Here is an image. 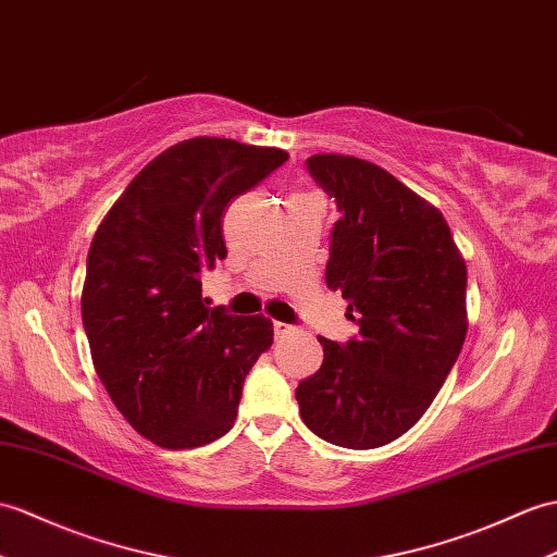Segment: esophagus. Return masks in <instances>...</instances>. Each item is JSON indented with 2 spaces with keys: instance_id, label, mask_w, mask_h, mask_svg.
Segmentation results:
<instances>
[{
  "instance_id": "34e87169",
  "label": "esophagus",
  "mask_w": 557,
  "mask_h": 557,
  "mask_svg": "<svg viewBox=\"0 0 557 557\" xmlns=\"http://www.w3.org/2000/svg\"><path fill=\"white\" fill-rule=\"evenodd\" d=\"M273 330H275V337H282V334L292 332L294 327H292V325H287V322H280V320H275V322H273Z\"/></svg>"
}]
</instances>
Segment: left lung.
<instances>
[{"mask_svg": "<svg viewBox=\"0 0 557 557\" xmlns=\"http://www.w3.org/2000/svg\"><path fill=\"white\" fill-rule=\"evenodd\" d=\"M337 201L327 287L358 337H318L320 370L296 386L301 420L344 448L394 442L432 406L468 334V268L442 211L384 168L342 153L306 161Z\"/></svg>", "mask_w": 557, "mask_h": 557, "instance_id": "left-lung-1", "label": "left lung"}]
</instances>
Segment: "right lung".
Listing matches in <instances>:
<instances>
[{"mask_svg":"<svg viewBox=\"0 0 557 557\" xmlns=\"http://www.w3.org/2000/svg\"><path fill=\"white\" fill-rule=\"evenodd\" d=\"M289 159L275 147L194 137L147 163L95 232L83 325L123 418L163 448H197L235 424L244 377L273 344L263 315L201 299V273L227 256V203Z\"/></svg>","mask_w":557,"mask_h":557,"instance_id":"right-lung-1","label":"right lung"}]
</instances>
